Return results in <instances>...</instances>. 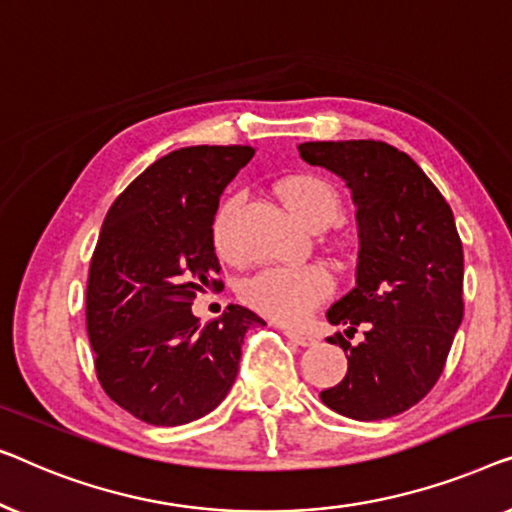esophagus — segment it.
Instances as JSON below:
<instances>
[{
	"label": "esophagus",
	"instance_id": "obj_1",
	"mask_svg": "<svg viewBox=\"0 0 512 512\" xmlns=\"http://www.w3.org/2000/svg\"><path fill=\"white\" fill-rule=\"evenodd\" d=\"M283 331H285V336L297 345H313L315 343V336L306 334V331H299V329H292V327H285Z\"/></svg>",
	"mask_w": 512,
	"mask_h": 512
}]
</instances>
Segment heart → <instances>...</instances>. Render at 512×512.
I'll use <instances>...</instances> for the list:
<instances>
[{"label":"heart","instance_id":"heart-1","mask_svg":"<svg viewBox=\"0 0 512 512\" xmlns=\"http://www.w3.org/2000/svg\"><path fill=\"white\" fill-rule=\"evenodd\" d=\"M280 197L301 225L320 229L331 225L341 211L338 192L325 178L301 174L280 183ZM239 194H232L218 206L211 222V241L215 253L225 259L236 255L234 248V213ZM334 292V278L318 264L306 266H269L257 271L241 285V299L257 313L278 322L304 320L315 306H320Z\"/></svg>","mask_w":512,"mask_h":512}]
</instances>
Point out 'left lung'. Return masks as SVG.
<instances>
[{
    "label": "left lung",
    "instance_id": "left-lung-1",
    "mask_svg": "<svg viewBox=\"0 0 512 512\" xmlns=\"http://www.w3.org/2000/svg\"><path fill=\"white\" fill-rule=\"evenodd\" d=\"M299 155L341 178L357 208L355 287L331 304L327 320L348 336L362 326L365 341L329 338L348 371L320 399L350 420H387L431 392L462 325L455 215L427 174L383 141H308Z\"/></svg>",
    "mask_w": 512,
    "mask_h": 512
}]
</instances>
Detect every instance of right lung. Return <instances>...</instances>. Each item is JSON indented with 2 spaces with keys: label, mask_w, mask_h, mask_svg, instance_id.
Returning <instances> with one entry per match:
<instances>
[{
  "label": "right lung",
  "mask_w": 512,
  "mask_h": 512,
  "mask_svg": "<svg viewBox=\"0 0 512 512\" xmlns=\"http://www.w3.org/2000/svg\"><path fill=\"white\" fill-rule=\"evenodd\" d=\"M250 146H190L150 164L106 213L88 278V336L104 392L155 427L220 406L246 331L266 322L229 304L206 325L192 301L220 273L211 222Z\"/></svg>",
  "instance_id": "right-lung-1"
}]
</instances>
